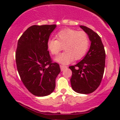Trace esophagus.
I'll use <instances>...</instances> for the list:
<instances>
[{
	"label": "esophagus",
	"instance_id": "34e87169",
	"mask_svg": "<svg viewBox=\"0 0 120 120\" xmlns=\"http://www.w3.org/2000/svg\"><path fill=\"white\" fill-rule=\"evenodd\" d=\"M60 68H61V71H63V70H64V69L67 68V66H63V65H60Z\"/></svg>",
	"mask_w": 120,
	"mask_h": 120
}]
</instances>
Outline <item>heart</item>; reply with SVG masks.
I'll use <instances>...</instances> for the list:
<instances>
[{
    "mask_svg": "<svg viewBox=\"0 0 120 120\" xmlns=\"http://www.w3.org/2000/svg\"><path fill=\"white\" fill-rule=\"evenodd\" d=\"M56 38L49 39L47 47L52 54L56 56L63 49L64 53L56 58L60 63L68 64L74 59L78 60L86 54L89 46V38L84 31L71 28L61 30L56 35Z\"/></svg>",
    "mask_w": 120,
    "mask_h": 120,
    "instance_id": "heart-1",
    "label": "heart"
}]
</instances>
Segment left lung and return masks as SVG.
<instances>
[{
	"label": "left lung",
	"mask_w": 120,
	"mask_h": 120,
	"mask_svg": "<svg viewBox=\"0 0 120 120\" xmlns=\"http://www.w3.org/2000/svg\"><path fill=\"white\" fill-rule=\"evenodd\" d=\"M80 27L88 34L91 42L90 49L84 58L75 66H70L72 71L71 87L79 94H89L100 85L105 67V48L97 33L85 26Z\"/></svg>",
	"instance_id": "left-lung-1"
}]
</instances>
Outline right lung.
<instances>
[{
  "label": "right lung",
  "mask_w": 120,
  "mask_h": 120,
  "mask_svg": "<svg viewBox=\"0 0 120 120\" xmlns=\"http://www.w3.org/2000/svg\"><path fill=\"white\" fill-rule=\"evenodd\" d=\"M56 25H32L19 39L15 61L20 78L26 89L37 96L53 92L60 66L53 63L47 42Z\"/></svg>",
  "instance_id": "1"
}]
</instances>
